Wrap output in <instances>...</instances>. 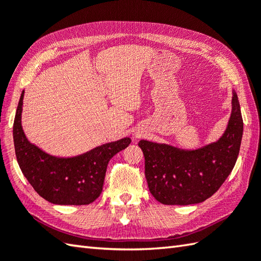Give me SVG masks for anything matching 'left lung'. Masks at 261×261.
<instances>
[{"label":"left lung","instance_id":"1","mask_svg":"<svg viewBox=\"0 0 261 261\" xmlns=\"http://www.w3.org/2000/svg\"><path fill=\"white\" fill-rule=\"evenodd\" d=\"M243 121L239 99L232 96V113L219 141L197 150H182L164 143L140 140L149 191L165 205L201 203L219 190L239 154Z\"/></svg>","mask_w":261,"mask_h":261}]
</instances>
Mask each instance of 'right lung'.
<instances>
[{
  "label": "right lung",
  "instance_id": "right-lung-1",
  "mask_svg": "<svg viewBox=\"0 0 261 261\" xmlns=\"http://www.w3.org/2000/svg\"><path fill=\"white\" fill-rule=\"evenodd\" d=\"M22 92L13 123L15 156L24 177L48 202L59 205H86L101 195L107 167L115 153L130 145V138L105 143L81 156H49L25 138L21 126Z\"/></svg>",
  "mask_w": 261,
  "mask_h": 261
}]
</instances>
